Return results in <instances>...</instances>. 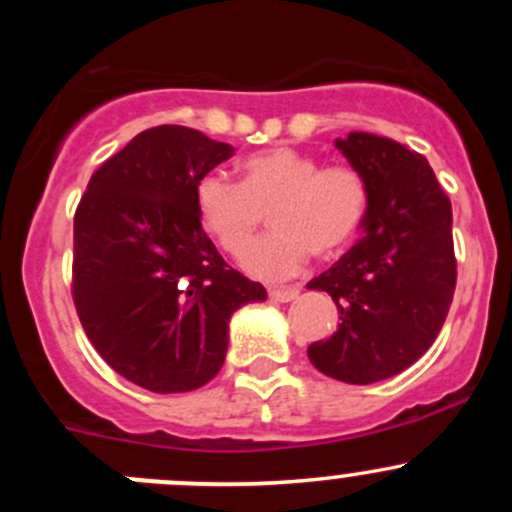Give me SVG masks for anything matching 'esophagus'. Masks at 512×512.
Masks as SVG:
<instances>
[{
    "label": "esophagus",
    "instance_id": "esophagus-1",
    "mask_svg": "<svg viewBox=\"0 0 512 512\" xmlns=\"http://www.w3.org/2000/svg\"><path fill=\"white\" fill-rule=\"evenodd\" d=\"M299 297V289L297 287H272L270 289V299L275 302H292V299Z\"/></svg>",
    "mask_w": 512,
    "mask_h": 512
}]
</instances>
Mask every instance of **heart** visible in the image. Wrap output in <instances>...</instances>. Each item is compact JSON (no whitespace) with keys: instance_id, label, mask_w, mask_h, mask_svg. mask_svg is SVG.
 I'll return each mask as SVG.
<instances>
[{"instance_id":"heart-1","label":"heart","mask_w":512,"mask_h":512,"mask_svg":"<svg viewBox=\"0 0 512 512\" xmlns=\"http://www.w3.org/2000/svg\"><path fill=\"white\" fill-rule=\"evenodd\" d=\"M242 180L210 170L195 183V210L205 230L230 255H242L270 213L272 235L257 242L242 265L262 280L302 272L309 252L317 260L342 255L364 225L369 188L352 165H322L297 148L252 153Z\"/></svg>"}]
</instances>
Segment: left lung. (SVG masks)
I'll list each match as a JSON object with an SVG mask.
<instances>
[{
	"label": "left lung",
	"instance_id": "left-lung-1",
	"mask_svg": "<svg viewBox=\"0 0 512 512\" xmlns=\"http://www.w3.org/2000/svg\"><path fill=\"white\" fill-rule=\"evenodd\" d=\"M369 188L364 235L309 289L339 309L337 332L309 344V361L347 384H374L409 369L436 342L456 289L451 200L428 160L391 138H337Z\"/></svg>",
	"mask_w": 512,
	"mask_h": 512
}]
</instances>
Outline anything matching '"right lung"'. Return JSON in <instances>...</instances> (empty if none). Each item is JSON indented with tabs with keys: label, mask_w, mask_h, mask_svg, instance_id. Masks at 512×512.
I'll list each match as a JSON object with an SVG mask.
<instances>
[{
	"label": "right lung",
	"mask_w": 512,
	"mask_h": 512,
	"mask_svg": "<svg viewBox=\"0 0 512 512\" xmlns=\"http://www.w3.org/2000/svg\"><path fill=\"white\" fill-rule=\"evenodd\" d=\"M235 153L185 126H156L91 175L74 215V304L113 371L156 394L208 384L227 324L260 282L223 260L195 210V183Z\"/></svg>",
	"instance_id": "1"
}]
</instances>
